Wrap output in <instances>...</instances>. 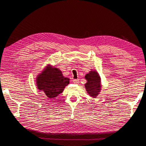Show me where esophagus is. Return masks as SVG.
<instances>
[{"instance_id":"1","label":"esophagus","mask_w":146,"mask_h":146,"mask_svg":"<svg viewBox=\"0 0 146 146\" xmlns=\"http://www.w3.org/2000/svg\"><path fill=\"white\" fill-rule=\"evenodd\" d=\"M73 82L75 83H79V80H78V79H75V80H73Z\"/></svg>"}]
</instances>
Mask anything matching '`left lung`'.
Returning <instances> with one entry per match:
<instances>
[{
	"instance_id": "left-lung-1",
	"label": "left lung",
	"mask_w": 146,
	"mask_h": 146,
	"mask_svg": "<svg viewBox=\"0 0 146 146\" xmlns=\"http://www.w3.org/2000/svg\"><path fill=\"white\" fill-rule=\"evenodd\" d=\"M87 82L85 84L87 93L91 98H96L101 91V78L99 73L95 70H90L85 77Z\"/></svg>"
}]
</instances>
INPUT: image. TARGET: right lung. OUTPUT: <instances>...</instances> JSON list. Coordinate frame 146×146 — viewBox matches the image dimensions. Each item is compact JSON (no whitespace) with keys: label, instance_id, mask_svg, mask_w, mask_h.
Listing matches in <instances>:
<instances>
[{"label":"right lung","instance_id":"1","mask_svg":"<svg viewBox=\"0 0 146 146\" xmlns=\"http://www.w3.org/2000/svg\"><path fill=\"white\" fill-rule=\"evenodd\" d=\"M36 81L38 90L44 92L48 99H52L64 91L69 85V78L64 77L58 68L48 64L38 75Z\"/></svg>","mask_w":146,"mask_h":146}]
</instances>
